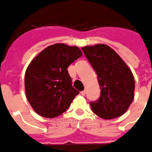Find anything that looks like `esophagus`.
<instances>
[{
    "mask_svg": "<svg viewBox=\"0 0 152 152\" xmlns=\"http://www.w3.org/2000/svg\"><path fill=\"white\" fill-rule=\"evenodd\" d=\"M80 93H81L82 95H83V96H84V95H86V91H85V90H83V91H80Z\"/></svg>",
    "mask_w": 152,
    "mask_h": 152,
    "instance_id": "34e87169",
    "label": "esophagus"
}]
</instances>
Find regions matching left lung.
I'll use <instances>...</instances> for the list:
<instances>
[{
  "instance_id": "obj_1",
  "label": "left lung",
  "mask_w": 152,
  "mask_h": 152,
  "mask_svg": "<svg viewBox=\"0 0 152 152\" xmlns=\"http://www.w3.org/2000/svg\"><path fill=\"white\" fill-rule=\"evenodd\" d=\"M82 50L96 72L101 88L98 100L90 102L91 110L105 120L122 116L134 98L135 79L131 70L106 45L86 46Z\"/></svg>"
}]
</instances>
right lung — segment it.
<instances>
[{"mask_svg": "<svg viewBox=\"0 0 152 152\" xmlns=\"http://www.w3.org/2000/svg\"><path fill=\"white\" fill-rule=\"evenodd\" d=\"M82 55L76 46L55 44L30 63L25 74L26 95L39 115L54 118L69 108L79 91L72 86L67 68Z\"/></svg>", "mask_w": 152, "mask_h": 152, "instance_id": "1", "label": "right lung"}]
</instances>
